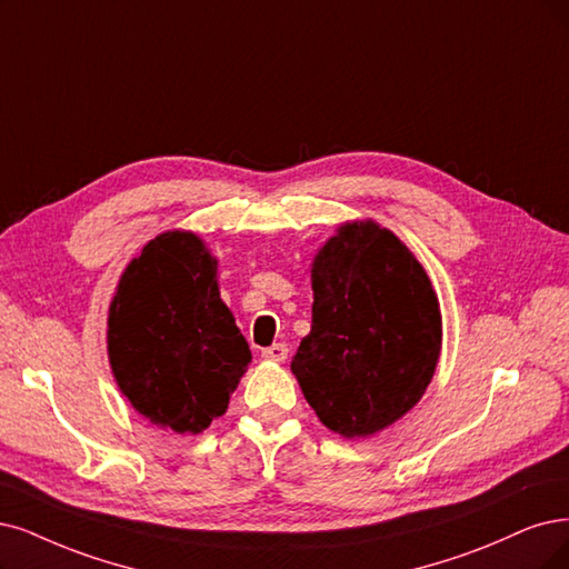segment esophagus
<instances>
[{
  "label": "esophagus",
  "mask_w": 569,
  "mask_h": 569,
  "mask_svg": "<svg viewBox=\"0 0 569 569\" xmlns=\"http://www.w3.org/2000/svg\"><path fill=\"white\" fill-rule=\"evenodd\" d=\"M262 359H267V361H286L288 359V347L286 345H271V347H267V349H262Z\"/></svg>",
  "instance_id": "obj_1"
}]
</instances>
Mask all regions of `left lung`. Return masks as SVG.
Returning <instances> with one entry per match:
<instances>
[{
    "label": "left lung",
    "mask_w": 569,
    "mask_h": 569,
    "mask_svg": "<svg viewBox=\"0 0 569 569\" xmlns=\"http://www.w3.org/2000/svg\"><path fill=\"white\" fill-rule=\"evenodd\" d=\"M311 332L292 356L307 403L345 438L403 417L429 387L440 309L427 271L389 229L340 227L311 267Z\"/></svg>",
    "instance_id": "1"
}]
</instances>
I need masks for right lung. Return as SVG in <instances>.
<instances>
[{
  "label": "right lung",
  "instance_id": "right-lung-1",
  "mask_svg": "<svg viewBox=\"0 0 569 569\" xmlns=\"http://www.w3.org/2000/svg\"><path fill=\"white\" fill-rule=\"evenodd\" d=\"M216 267L199 237L166 231L126 267L110 307L108 351L121 393L176 433H201L224 415L250 363Z\"/></svg>",
  "mask_w": 569,
  "mask_h": 569
}]
</instances>
